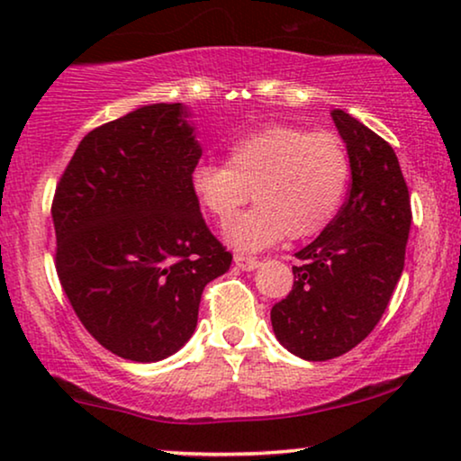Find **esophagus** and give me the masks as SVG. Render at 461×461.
Here are the masks:
<instances>
[{
  "label": "esophagus",
  "instance_id": "esophagus-1",
  "mask_svg": "<svg viewBox=\"0 0 461 461\" xmlns=\"http://www.w3.org/2000/svg\"><path fill=\"white\" fill-rule=\"evenodd\" d=\"M235 264L241 270H256L258 267H260V260H256V258H248V256L237 254L235 256Z\"/></svg>",
  "mask_w": 461,
  "mask_h": 461
}]
</instances>
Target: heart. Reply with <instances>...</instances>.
Here are the masks:
<instances>
[{"label":"heart","mask_w":461,"mask_h":461,"mask_svg":"<svg viewBox=\"0 0 461 461\" xmlns=\"http://www.w3.org/2000/svg\"><path fill=\"white\" fill-rule=\"evenodd\" d=\"M350 182V157L333 131L268 125L239 138L226 163H199L191 191L218 224H230L254 193L256 210L226 230L239 251H260L289 237H317L338 216Z\"/></svg>","instance_id":"heart-1"}]
</instances>
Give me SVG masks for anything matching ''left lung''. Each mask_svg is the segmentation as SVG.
<instances>
[{"label": "left lung", "instance_id": "obj_1", "mask_svg": "<svg viewBox=\"0 0 461 461\" xmlns=\"http://www.w3.org/2000/svg\"><path fill=\"white\" fill-rule=\"evenodd\" d=\"M333 123L350 157V191L333 222L300 249L294 287L273 306L275 336L292 355L327 361L374 331L405 267L411 201L390 144L342 109Z\"/></svg>", "mask_w": 461, "mask_h": 461}]
</instances>
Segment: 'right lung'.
<instances>
[{"label": "right lung", "mask_w": 461, "mask_h": 461, "mask_svg": "<svg viewBox=\"0 0 461 461\" xmlns=\"http://www.w3.org/2000/svg\"><path fill=\"white\" fill-rule=\"evenodd\" d=\"M188 106L147 104L92 130L52 201L56 273L98 344L136 363L180 350L232 256L207 229Z\"/></svg>", "instance_id": "obj_1"}]
</instances>
